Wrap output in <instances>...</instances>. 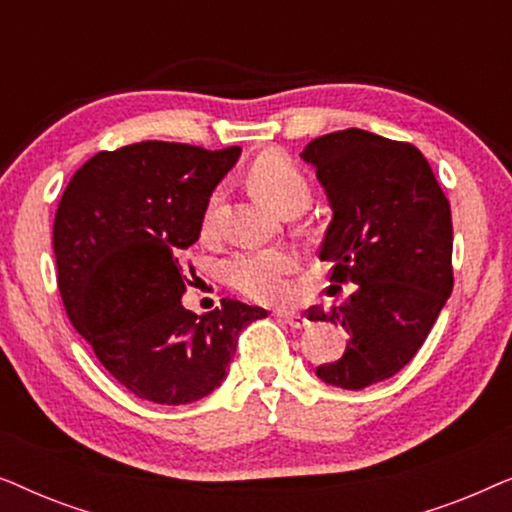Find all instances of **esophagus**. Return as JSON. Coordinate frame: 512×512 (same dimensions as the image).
Instances as JSON below:
<instances>
[{
  "mask_svg": "<svg viewBox=\"0 0 512 512\" xmlns=\"http://www.w3.org/2000/svg\"><path fill=\"white\" fill-rule=\"evenodd\" d=\"M275 317H277V319H282L284 324H289L291 328H303V326H307V319H305V314H300V312H291V310H277V312H275Z\"/></svg>",
  "mask_w": 512,
  "mask_h": 512,
  "instance_id": "obj_1",
  "label": "esophagus"
}]
</instances>
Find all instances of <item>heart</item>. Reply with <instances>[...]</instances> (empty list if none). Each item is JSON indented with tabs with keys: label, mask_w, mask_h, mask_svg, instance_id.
<instances>
[{
	"label": "heart",
	"mask_w": 512,
	"mask_h": 512,
	"mask_svg": "<svg viewBox=\"0 0 512 512\" xmlns=\"http://www.w3.org/2000/svg\"><path fill=\"white\" fill-rule=\"evenodd\" d=\"M249 186L277 207L284 214H296L307 207L312 198V186L307 174L286 156V153L270 149L263 151L249 167ZM223 193L221 188L209 195L205 214H202V233L212 235L219 221ZM296 270V258L284 249H261V251H240L223 263V277L240 291L242 296L261 303H277L291 293L289 277Z\"/></svg>",
	"instance_id": "obj_1"
}]
</instances>
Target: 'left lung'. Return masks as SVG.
<instances>
[{
    "label": "left lung",
    "mask_w": 512,
    "mask_h": 512,
    "mask_svg": "<svg viewBox=\"0 0 512 512\" xmlns=\"http://www.w3.org/2000/svg\"><path fill=\"white\" fill-rule=\"evenodd\" d=\"M303 160L317 167L333 207L319 256L333 284H356L342 305L307 310L349 333L345 354L321 363V380L366 389L408 366L450 298L452 214L422 151L347 128L312 139Z\"/></svg>",
    "instance_id": "1"
}]
</instances>
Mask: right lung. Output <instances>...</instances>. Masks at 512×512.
Instances as JSON below:
<instances>
[{
	"label": "right lung",
	"mask_w": 512,
	"mask_h": 512,
	"mask_svg": "<svg viewBox=\"0 0 512 512\" xmlns=\"http://www.w3.org/2000/svg\"><path fill=\"white\" fill-rule=\"evenodd\" d=\"M240 151L177 142L100 151L60 198L53 249L69 321L144 401L186 405L212 394L242 328L268 317L228 298L202 317L181 305L179 254L200 237L209 195Z\"/></svg>",
	"instance_id": "right-lung-1"
}]
</instances>
